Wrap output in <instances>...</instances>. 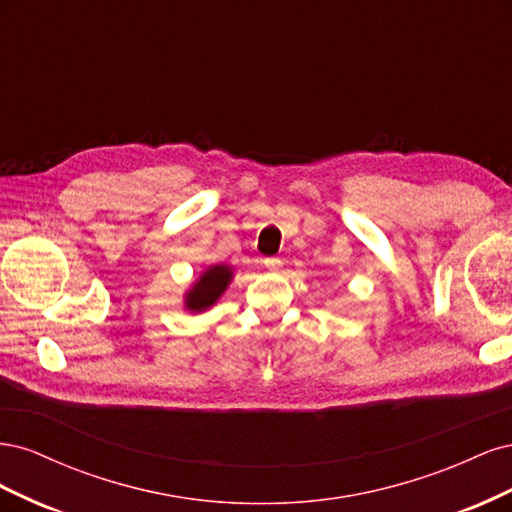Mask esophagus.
<instances>
[{
  "instance_id": "esophagus-1",
  "label": "esophagus",
  "mask_w": 512,
  "mask_h": 512,
  "mask_svg": "<svg viewBox=\"0 0 512 512\" xmlns=\"http://www.w3.org/2000/svg\"><path fill=\"white\" fill-rule=\"evenodd\" d=\"M262 265H265L269 271H280L282 260L280 258H265V260H262Z\"/></svg>"
}]
</instances>
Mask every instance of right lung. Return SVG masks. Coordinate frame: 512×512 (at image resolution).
<instances>
[{"mask_svg": "<svg viewBox=\"0 0 512 512\" xmlns=\"http://www.w3.org/2000/svg\"><path fill=\"white\" fill-rule=\"evenodd\" d=\"M228 282H230L228 267L224 265L211 267L203 277H200V282L188 292V309H192V312H203L205 307H211L215 299L224 292Z\"/></svg>", "mask_w": 512, "mask_h": 512, "instance_id": "add662e5", "label": "right lung"}]
</instances>
